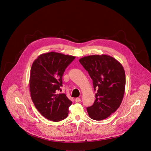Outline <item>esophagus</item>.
Here are the masks:
<instances>
[{"label": "esophagus", "instance_id": "obj_1", "mask_svg": "<svg viewBox=\"0 0 151 151\" xmlns=\"http://www.w3.org/2000/svg\"><path fill=\"white\" fill-rule=\"evenodd\" d=\"M81 101V100L80 98H76V99H75L76 102H80Z\"/></svg>", "mask_w": 151, "mask_h": 151}]
</instances>
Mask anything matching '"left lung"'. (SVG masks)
<instances>
[{
	"instance_id": "8db88e82",
	"label": "left lung",
	"mask_w": 151,
	"mask_h": 151,
	"mask_svg": "<svg viewBox=\"0 0 151 151\" xmlns=\"http://www.w3.org/2000/svg\"><path fill=\"white\" fill-rule=\"evenodd\" d=\"M97 90L92 106L87 108L89 117L101 121L120 106L125 92V73L121 63L108 55H88L79 60Z\"/></svg>"
}]
</instances>
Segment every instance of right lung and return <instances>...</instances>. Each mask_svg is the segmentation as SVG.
Listing matches in <instances>:
<instances>
[{
    "label": "right lung",
    "instance_id": "right-lung-1",
    "mask_svg": "<svg viewBox=\"0 0 151 151\" xmlns=\"http://www.w3.org/2000/svg\"><path fill=\"white\" fill-rule=\"evenodd\" d=\"M75 56L50 52L40 54L32 65L29 88L34 104L43 117L59 122L68 116L72 104L65 93H58L65 68Z\"/></svg>",
    "mask_w": 151,
    "mask_h": 151
}]
</instances>
